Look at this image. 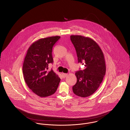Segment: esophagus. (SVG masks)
<instances>
[{
	"label": "esophagus",
	"mask_w": 130,
	"mask_h": 130,
	"mask_svg": "<svg viewBox=\"0 0 130 130\" xmlns=\"http://www.w3.org/2000/svg\"><path fill=\"white\" fill-rule=\"evenodd\" d=\"M67 75H68L67 74H64V73H62V77H63V78L66 77Z\"/></svg>",
	"instance_id": "obj_1"
}]
</instances>
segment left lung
<instances>
[{
	"label": "left lung",
	"mask_w": 130,
	"mask_h": 130,
	"mask_svg": "<svg viewBox=\"0 0 130 130\" xmlns=\"http://www.w3.org/2000/svg\"><path fill=\"white\" fill-rule=\"evenodd\" d=\"M74 45L78 62H83L85 70L75 73L77 78L73 87L75 94L85 98L94 93L102 83L106 74L104 54L97 43L92 38L78 35L71 36Z\"/></svg>",
	"instance_id": "obj_1"
}]
</instances>
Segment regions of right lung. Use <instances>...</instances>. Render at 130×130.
Segmentation results:
<instances>
[{"instance_id": "right-lung-1", "label": "right lung", "mask_w": 130, "mask_h": 130, "mask_svg": "<svg viewBox=\"0 0 130 130\" xmlns=\"http://www.w3.org/2000/svg\"><path fill=\"white\" fill-rule=\"evenodd\" d=\"M59 36L40 38L28 48L23 64L24 79L28 88L38 96L46 97L55 93L60 78L51 70L49 63L53 62L52 50Z\"/></svg>"}]
</instances>
